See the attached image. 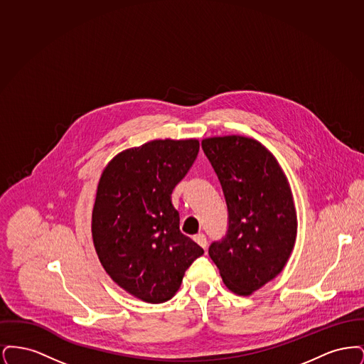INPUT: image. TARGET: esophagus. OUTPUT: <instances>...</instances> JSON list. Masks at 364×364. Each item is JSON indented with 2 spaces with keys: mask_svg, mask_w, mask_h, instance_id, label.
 Returning a JSON list of instances; mask_svg holds the SVG:
<instances>
[{
  "mask_svg": "<svg viewBox=\"0 0 364 364\" xmlns=\"http://www.w3.org/2000/svg\"><path fill=\"white\" fill-rule=\"evenodd\" d=\"M193 240L198 242L202 248H205V250H206V247H208V239H206V236H205L203 233H198V235H195V236H193Z\"/></svg>",
  "mask_w": 364,
  "mask_h": 364,
  "instance_id": "1",
  "label": "esophagus"
}]
</instances>
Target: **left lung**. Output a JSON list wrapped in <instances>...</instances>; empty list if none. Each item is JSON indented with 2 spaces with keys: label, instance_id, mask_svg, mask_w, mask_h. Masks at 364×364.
<instances>
[{
  "label": "left lung",
  "instance_id": "left-lung-1",
  "mask_svg": "<svg viewBox=\"0 0 364 364\" xmlns=\"http://www.w3.org/2000/svg\"><path fill=\"white\" fill-rule=\"evenodd\" d=\"M228 206L225 237L208 255L226 287L248 296L277 277L294 250L297 218L289 183L274 156L239 135L202 140Z\"/></svg>",
  "mask_w": 364,
  "mask_h": 364
}]
</instances>
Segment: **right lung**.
Masks as SVG:
<instances>
[{
	"label": "right lung",
	"mask_w": 364,
	"mask_h": 364,
	"mask_svg": "<svg viewBox=\"0 0 364 364\" xmlns=\"http://www.w3.org/2000/svg\"><path fill=\"white\" fill-rule=\"evenodd\" d=\"M199 141L153 140L124 150L105 168L92 208V242L106 273L147 303L178 291L203 248L180 232L174 187L188 173Z\"/></svg>",
	"instance_id": "add662e5"
}]
</instances>
